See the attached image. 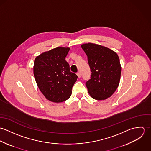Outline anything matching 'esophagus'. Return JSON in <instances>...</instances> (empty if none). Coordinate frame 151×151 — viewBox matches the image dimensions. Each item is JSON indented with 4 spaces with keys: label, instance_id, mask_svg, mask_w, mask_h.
<instances>
[{
    "label": "esophagus",
    "instance_id": "obj_1",
    "mask_svg": "<svg viewBox=\"0 0 151 151\" xmlns=\"http://www.w3.org/2000/svg\"><path fill=\"white\" fill-rule=\"evenodd\" d=\"M77 76H78L79 78H80V77H81V73H80V72L77 73Z\"/></svg>",
    "mask_w": 151,
    "mask_h": 151
}]
</instances>
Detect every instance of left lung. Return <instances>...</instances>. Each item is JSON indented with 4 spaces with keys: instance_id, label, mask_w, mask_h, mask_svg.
<instances>
[{
    "instance_id": "obj_1",
    "label": "left lung",
    "mask_w": 151,
    "mask_h": 151,
    "mask_svg": "<svg viewBox=\"0 0 151 151\" xmlns=\"http://www.w3.org/2000/svg\"><path fill=\"white\" fill-rule=\"evenodd\" d=\"M88 57L91 78L86 86L91 96L96 100L110 97L119 85L121 65L117 54L106 47L95 43L81 45Z\"/></svg>"
}]
</instances>
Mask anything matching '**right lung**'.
Returning <instances> with one entry per match:
<instances>
[{
    "instance_id": "add662e5",
    "label": "right lung",
    "mask_w": 151,
    "mask_h": 151,
    "mask_svg": "<svg viewBox=\"0 0 151 151\" xmlns=\"http://www.w3.org/2000/svg\"><path fill=\"white\" fill-rule=\"evenodd\" d=\"M69 47H58L45 52L34 60V75L37 84L45 98L59 103L68 99L78 76L70 71L65 58Z\"/></svg>"
}]
</instances>
